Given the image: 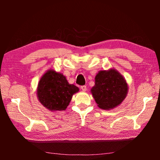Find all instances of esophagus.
<instances>
[{"label":"esophagus","mask_w":160,"mask_h":160,"mask_svg":"<svg viewBox=\"0 0 160 160\" xmlns=\"http://www.w3.org/2000/svg\"><path fill=\"white\" fill-rule=\"evenodd\" d=\"M81 90H82L83 92H85L86 91V90H87V87L85 86V85H82V86H81Z\"/></svg>","instance_id":"obj_1"}]
</instances>
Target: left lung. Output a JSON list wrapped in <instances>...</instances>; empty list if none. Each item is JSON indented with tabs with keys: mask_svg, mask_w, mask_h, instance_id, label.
<instances>
[{
	"mask_svg": "<svg viewBox=\"0 0 160 160\" xmlns=\"http://www.w3.org/2000/svg\"><path fill=\"white\" fill-rule=\"evenodd\" d=\"M94 79V85L90 91L100 109H114L125 99L128 86L125 78L118 70L114 68L100 70Z\"/></svg>",
	"mask_w": 160,
	"mask_h": 160,
	"instance_id": "8db88e82",
	"label": "left lung"
}]
</instances>
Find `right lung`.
I'll return each mask as SVG.
<instances>
[{"mask_svg":"<svg viewBox=\"0 0 160 160\" xmlns=\"http://www.w3.org/2000/svg\"><path fill=\"white\" fill-rule=\"evenodd\" d=\"M79 88L69 84L66 76L53 69L48 70L40 78L37 89L39 102L51 112L64 111Z\"/></svg>","mask_w":160,"mask_h":160,"instance_id":"1","label":"right lung"}]
</instances>
